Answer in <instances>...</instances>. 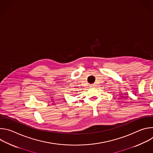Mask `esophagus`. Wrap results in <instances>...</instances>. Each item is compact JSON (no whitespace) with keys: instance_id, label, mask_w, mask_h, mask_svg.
Here are the masks:
<instances>
[{"instance_id":"esophagus-1","label":"esophagus","mask_w":153,"mask_h":153,"mask_svg":"<svg viewBox=\"0 0 153 153\" xmlns=\"http://www.w3.org/2000/svg\"><path fill=\"white\" fill-rule=\"evenodd\" d=\"M94 86H95L94 84H91V85H90V86H91V87H94Z\"/></svg>"}]
</instances>
